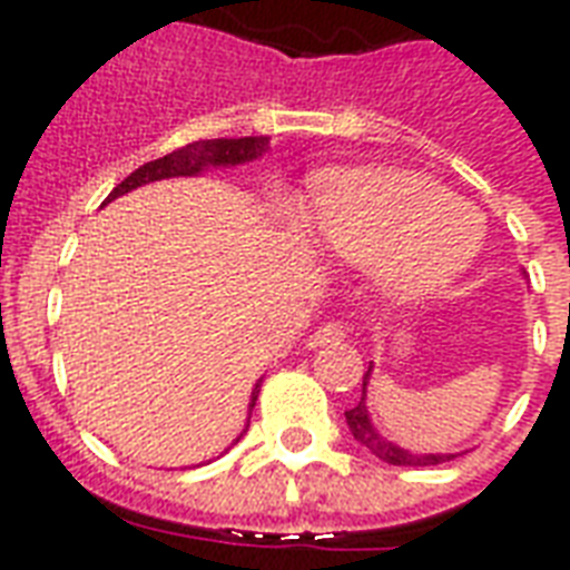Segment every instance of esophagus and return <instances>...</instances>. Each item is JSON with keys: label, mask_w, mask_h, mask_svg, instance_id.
Masks as SVG:
<instances>
[{"label": "esophagus", "mask_w": 570, "mask_h": 570, "mask_svg": "<svg viewBox=\"0 0 570 570\" xmlns=\"http://www.w3.org/2000/svg\"><path fill=\"white\" fill-rule=\"evenodd\" d=\"M348 331L343 322H325V325H320V328L313 331L311 346H331V343H340Z\"/></svg>", "instance_id": "esophagus-1"}]
</instances>
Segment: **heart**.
<instances>
[{"instance_id": "obj_1", "label": "heart", "mask_w": 570, "mask_h": 570, "mask_svg": "<svg viewBox=\"0 0 570 570\" xmlns=\"http://www.w3.org/2000/svg\"><path fill=\"white\" fill-rule=\"evenodd\" d=\"M307 218L316 248L355 266H381L384 284L407 298L455 281L482 236L473 213L443 186L381 168L322 177Z\"/></svg>"}]
</instances>
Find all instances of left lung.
<instances>
[{
    "instance_id": "obj_1",
    "label": "left lung",
    "mask_w": 570,
    "mask_h": 570,
    "mask_svg": "<svg viewBox=\"0 0 570 570\" xmlns=\"http://www.w3.org/2000/svg\"><path fill=\"white\" fill-rule=\"evenodd\" d=\"M370 373H373V364H370V370L364 373V396H361V402H357L355 407H348L346 411L348 432L355 434V441L364 443L375 459L387 461V464H396V468H429V464H441V461L455 459V455H414V452L402 450L396 443L384 441V438L375 432V425L370 423V411H366V384H370Z\"/></svg>"
}]
</instances>
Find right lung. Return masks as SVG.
Listing matches in <instances>:
<instances>
[{
    "label": "right lung",
    "mask_w": 570,
    "mask_h": 570,
    "mask_svg": "<svg viewBox=\"0 0 570 570\" xmlns=\"http://www.w3.org/2000/svg\"><path fill=\"white\" fill-rule=\"evenodd\" d=\"M266 150L268 136L206 138V141H195V145H186L180 147V150H174V154L163 156V159H154V163H145L141 168H136L127 180L118 183V186L111 189L109 200L127 195V191L138 189V186H147V183L168 180V177H191V174H200L204 168H233V165L250 163V159H257V156H263ZM109 200H106V204H109ZM257 393L259 384L254 387V393H250L248 411H254V405H257ZM245 432H248V425H245ZM239 438H236V441H239Z\"/></svg>",
    "instance_id": "add662e5"
}]
</instances>
